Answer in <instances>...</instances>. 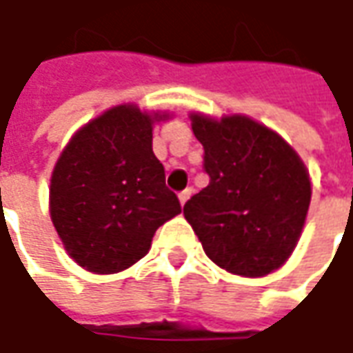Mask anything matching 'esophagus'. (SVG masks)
I'll return each instance as SVG.
<instances>
[{
    "label": "esophagus",
    "mask_w": 353,
    "mask_h": 353,
    "mask_svg": "<svg viewBox=\"0 0 353 353\" xmlns=\"http://www.w3.org/2000/svg\"><path fill=\"white\" fill-rule=\"evenodd\" d=\"M190 194H192V188H186V190H183L181 194H179V200H181V204H186V200L190 198Z\"/></svg>",
    "instance_id": "34e87169"
}]
</instances>
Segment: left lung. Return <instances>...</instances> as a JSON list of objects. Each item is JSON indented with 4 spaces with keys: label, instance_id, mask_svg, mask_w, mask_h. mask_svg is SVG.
Returning a JSON list of instances; mask_svg holds the SVG:
<instances>
[{
    "label": "left lung",
    "instance_id": "1",
    "mask_svg": "<svg viewBox=\"0 0 353 353\" xmlns=\"http://www.w3.org/2000/svg\"><path fill=\"white\" fill-rule=\"evenodd\" d=\"M190 119L210 183L184 204V218L218 267L241 277L273 273L305 225V163L281 135L248 116Z\"/></svg>",
    "mask_w": 353,
    "mask_h": 353
}]
</instances>
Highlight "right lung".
Segmentation results:
<instances>
[{
	"label": "right lung",
	"instance_id": "right-lung-1",
	"mask_svg": "<svg viewBox=\"0 0 353 353\" xmlns=\"http://www.w3.org/2000/svg\"><path fill=\"white\" fill-rule=\"evenodd\" d=\"M137 105H116L78 129L50 176V220L86 271L110 275L147 255L157 228L181 214L153 153V123Z\"/></svg>",
	"mask_w": 353,
	"mask_h": 353
}]
</instances>
